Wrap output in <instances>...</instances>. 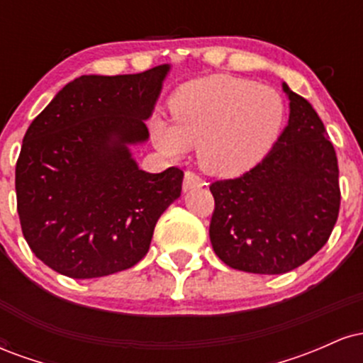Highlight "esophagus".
<instances>
[{"mask_svg": "<svg viewBox=\"0 0 363 363\" xmlns=\"http://www.w3.org/2000/svg\"><path fill=\"white\" fill-rule=\"evenodd\" d=\"M205 186V181L201 177L196 176L194 172H186L184 174V182H182V191L187 193V191L199 189V187Z\"/></svg>", "mask_w": 363, "mask_h": 363, "instance_id": "1", "label": "esophagus"}]
</instances>
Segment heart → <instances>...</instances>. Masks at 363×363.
<instances>
[{"mask_svg": "<svg viewBox=\"0 0 363 363\" xmlns=\"http://www.w3.org/2000/svg\"><path fill=\"white\" fill-rule=\"evenodd\" d=\"M172 121L155 116L152 138L165 155L184 157L198 147V162L213 176H235L268 155L285 124L277 90L245 78L215 74L182 85L170 99Z\"/></svg>", "mask_w": 363, "mask_h": 363, "instance_id": "b5f03b06", "label": "heart"}]
</instances>
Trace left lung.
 <instances>
[{"instance_id":"1","label":"left lung","mask_w":363,"mask_h":363,"mask_svg":"<svg viewBox=\"0 0 363 363\" xmlns=\"http://www.w3.org/2000/svg\"><path fill=\"white\" fill-rule=\"evenodd\" d=\"M289 124L268 155L242 176L210 186V240L230 268L283 274L328 242L340 211L338 158L323 121L290 90Z\"/></svg>"}]
</instances>
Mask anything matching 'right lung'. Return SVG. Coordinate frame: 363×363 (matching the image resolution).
<instances>
[{"mask_svg": "<svg viewBox=\"0 0 363 363\" xmlns=\"http://www.w3.org/2000/svg\"><path fill=\"white\" fill-rule=\"evenodd\" d=\"M172 66L136 74H83L32 121L16 162L20 223L32 252L65 277L85 280L143 259L155 225L181 196L184 172L140 169Z\"/></svg>", "mask_w": 363, "mask_h": 363, "instance_id": "obj_1", "label": "right lung"}]
</instances>
